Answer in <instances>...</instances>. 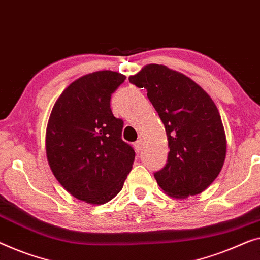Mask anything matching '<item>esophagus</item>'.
Segmentation results:
<instances>
[{
    "label": "esophagus",
    "instance_id": "esophagus-1",
    "mask_svg": "<svg viewBox=\"0 0 260 260\" xmlns=\"http://www.w3.org/2000/svg\"><path fill=\"white\" fill-rule=\"evenodd\" d=\"M134 146H135V150H136L137 152H141L143 150V146H144V142H143L142 139H138V141L134 144Z\"/></svg>",
    "mask_w": 260,
    "mask_h": 260
}]
</instances>
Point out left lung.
<instances>
[{
	"label": "left lung",
	"instance_id": "obj_1",
	"mask_svg": "<svg viewBox=\"0 0 260 260\" xmlns=\"http://www.w3.org/2000/svg\"><path fill=\"white\" fill-rule=\"evenodd\" d=\"M129 81L146 89L167 131L170 151L155 174L157 184L179 199L203 192L226 156L224 125L212 99L191 78L161 64L143 67Z\"/></svg>",
	"mask_w": 260,
	"mask_h": 260
}]
</instances>
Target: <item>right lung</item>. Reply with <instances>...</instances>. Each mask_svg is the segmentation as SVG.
Here are the masks:
<instances>
[{
	"label": "right lung",
	"mask_w": 260,
	"mask_h": 260,
	"mask_svg": "<svg viewBox=\"0 0 260 260\" xmlns=\"http://www.w3.org/2000/svg\"><path fill=\"white\" fill-rule=\"evenodd\" d=\"M125 78L111 70L77 78L59 95L48 121L52 174L71 196L91 205L111 201L133 169L135 151L122 141L123 121L110 109L111 93Z\"/></svg>",
	"instance_id": "add662e5"
}]
</instances>
